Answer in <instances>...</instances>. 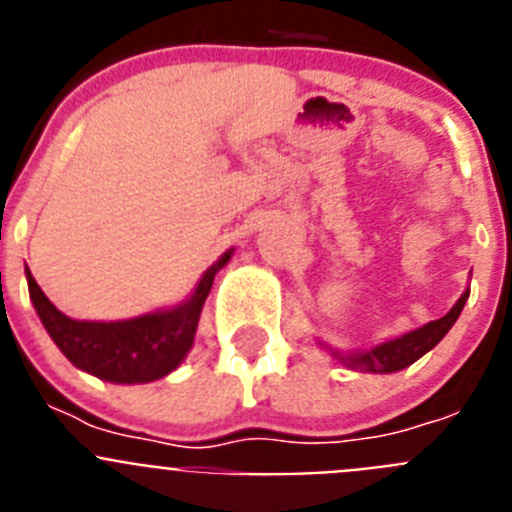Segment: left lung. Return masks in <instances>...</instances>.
<instances>
[{
  "mask_svg": "<svg viewBox=\"0 0 512 512\" xmlns=\"http://www.w3.org/2000/svg\"><path fill=\"white\" fill-rule=\"evenodd\" d=\"M469 300V289H464V295L456 300V305L451 307L443 318L431 320V323L420 325V328L410 330V333H402V336L390 338V341L377 343L374 348H366V351H338V348H330L328 343H323L318 338V346L325 348L338 364H343L346 369H354V372H369V374H392L400 372L405 366L415 364L423 354H428L433 346H438L446 333L451 330V325L459 320L461 310Z\"/></svg>",
  "mask_w": 512,
  "mask_h": 512,
  "instance_id": "8db88e82",
  "label": "left lung"
}]
</instances>
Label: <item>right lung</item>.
Wrapping results in <instances>:
<instances>
[{"mask_svg":"<svg viewBox=\"0 0 512 512\" xmlns=\"http://www.w3.org/2000/svg\"><path fill=\"white\" fill-rule=\"evenodd\" d=\"M230 256L233 248L202 274L192 295L179 305L146 312L130 320H112V323L74 320L63 315L45 297L30 271H27V289L43 328L76 369L94 374L104 382L146 384L171 374L187 359L215 274L228 264Z\"/></svg>","mask_w":512,"mask_h":512,"instance_id":"add662e5","label":"right lung"}]
</instances>
